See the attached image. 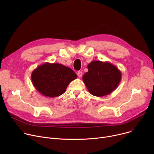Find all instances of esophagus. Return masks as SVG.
I'll return each mask as SVG.
<instances>
[{
    "instance_id": "1",
    "label": "esophagus",
    "mask_w": 154,
    "mask_h": 154,
    "mask_svg": "<svg viewBox=\"0 0 154 154\" xmlns=\"http://www.w3.org/2000/svg\"><path fill=\"white\" fill-rule=\"evenodd\" d=\"M77 75L79 77H81L82 75V72L81 71H79L77 72Z\"/></svg>"
}]
</instances>
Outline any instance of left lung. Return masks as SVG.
<instances>
[{
	"label": "left lung",
	"instance_id": "left-lung-1",
	"mask_svg": "<svg viewBox=\"0 0 154 154\" xmlns=\"http://www.w3.org/2000/svg\"><path fill=\"white\" fill-rule=\"evenodd\" d=\"M88 72L82 77L87 90L96 97L111 94L120 82L122 74L114 65L109 62L93 60L87 66Z\"/></svg>",
	"mask_w": 154,
	"mask_h": 154
}]
</instances>
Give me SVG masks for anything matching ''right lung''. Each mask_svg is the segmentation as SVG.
Listing matches in <instances>:
<instances>
[{"label": "right lung", "instance_id": "1", "mask_svg": "<svg viewBox=\"0 0 154 154\" xmlns=\"http://www.w3.org/2000/svg\"><path fill=\"white\" fill-rule=\"evenodd\" d=\"M77 78L76 74L70 68L58 63L45 62L40 65L31 74L35 89L48 97L63 94L70 82Z\"/></svg>", "mask_w": 154, "mask_h": 154}]
</instances>
